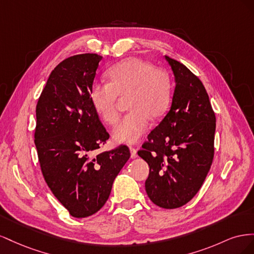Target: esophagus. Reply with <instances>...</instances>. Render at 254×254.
<instances>
[{"instance_id":"obj_1","label":"esophagus","mask_w":254,"mask_h":254,"mask_svg":"<svg viewBox=\"0 0 254 254\" xmlns=\"http://www.w3.org/2000/svg\"><path fill=\"white\" fill-rule=\"evenodd\" d=\"M130 157L131 159H135L137 157V150L134 147H130Z\"/></svg>"}]
</instances>
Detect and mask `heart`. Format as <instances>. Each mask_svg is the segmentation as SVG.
Wrapping results in <instances>:
<instances>
[{
	"mask_svg": "<svg viewBox=\"0 0 254 254\" xmlns=\"http://www.w3.org/2000/svg\"><path fill=\"white\" fill-rule=\"evenodd\" d=\"M109 82H93L89 97L94 110L107 124L119 118V96H127L130 110L112 130L119 143H135L149 127V117L159 119L167 111L172 99V82L168 74L140 58H127L112 65Z\"/></svg>",
	"mask_w": 254,
	"mask_h": 254,
	"instance_id": "heart-1",
	"label": "heart"
}]
</instances>
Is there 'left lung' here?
Here are the masks:
<instances>
[{
	"instance_id": "left-lung-1",
	"label": "left lung",
	"mask_w": 254,
	"mask_h": 254,
	"mask_svg": "<svg viewBox=\"0 0 254 254\" xmlns=\"http://www.w3.org/2000/svg\"><path fill=\"white\" fill-rule=\"evenodd\" d=\"M165 59L176 83L171 108L137 155L149 166L145 190L150 200L177 209L197 194L210 171L216 119L200 79L179 61Z\"/></svg>"
}]
</instances>
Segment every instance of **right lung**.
<instances>
[{"label":"right lung","instance_id":"1","mask_svg":"<svg viewBox=\"0 0 254 254\" xmlns=\"http://www.w3.org/2000/svg\"><path fill=\"white\" fill-rule=\"evenodd\" d=\"M80 54L54 68L36 107L35 145L52 193L73 217L95 214L130 157L125 145L98 153L109 139L89 97L99 61Z\"/></svg>","mask_w":254,"mask_h":254}]
</instances>
